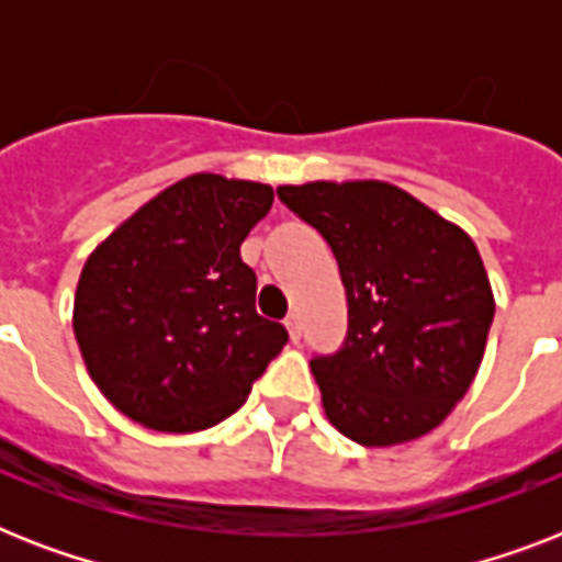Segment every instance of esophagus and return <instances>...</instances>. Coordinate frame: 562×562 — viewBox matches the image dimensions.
I'll list each match as a JSON object with an SVG mask.
<instances>
[{"label":"esophagus","mask_w":562,"mask_h":562,"mask_svg":"<svg viewBox=\"0 0 562 562\" xmlns=\"http://www.w3.org/2000/svg\"><path fill=\"white\" fill-rule=\"evenodd\" d=\"M285 329H289V335H291V341L297 344L300 341V321H297V315H289L285 317Z\"/></svg>","instance_id":"1"}]
</instances>
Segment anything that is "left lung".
<instances>
[{"label": "left lung", "mask_w": 562, "mask_h": 562, "mask_svg": "<svg viewBox=\"0 0 562 562\" xmlns=\"http://www.w3.org/2000/svg\"><path fill=\"white\" fill-rule=\"evenodd\" d=\"M277 194L333 247L347 291L341 350L312 359L329 423L361 446L428 435L484 359L496 303L479 247L382 180H317Z\"/></svg>", "instance_id": "obj_1"}]
</instances>
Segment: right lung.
I'll list each match as a JSON object with an SVG mask.
<instances>
[{"instance_id": "1", "label": "right lung", "mask_w": 562, "mask_h": 562, "mask_svg": "<svg viewBox=\"0 0 562 562\" xmlns=\"http://www.w3.org/2000/svg\"><path fill=\"white\" fill-rule=\"evenodd\" d=\"M273 189L192 175L136 210L90 254L75 341L99 391L154 431H201L241 408L289 341L256 312L238 247Z\"/></svg>"}]
</instances>
